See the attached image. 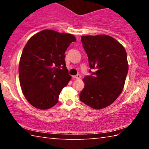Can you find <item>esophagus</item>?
<instances>
[{"label":"esophagus","instance_id":"1","mask_svg":"<svg viewBox=\"0 0 149 149\" xmlns=\"http://www.w3.org/2000/svg\"><path fill=\"white\" fill-rule=\"evenodd\" d=\"M81 75H79V74H77V75H75V76H74V78H75V79H79L80 78H81Z\"/></svg>","mask_w":149,"mask_h":149}]
</instances>
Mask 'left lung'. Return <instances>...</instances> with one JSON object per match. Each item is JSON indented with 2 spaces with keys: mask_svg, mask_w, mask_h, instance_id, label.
I'll use <instances>...</instances> for the list:
<instances>
[{
  "mask_svg": "<svg viewBox=\"0 0 149 149\" xmlns=\"http://www.w3.org/2000/svg\"><path fill=\"white\" fill-rule=\"evenodd\" d=\"M89 66L95 72L84 79L79 99L95 109L114 102L122 93L128 72L127 53L122 45L107 35L81 36Z\"/></svg>",
  "mask_w": 149,
  "mask_h": 149,
  "instance_id": "8db88e82",
  "label": "left lung"
}]
</instances>
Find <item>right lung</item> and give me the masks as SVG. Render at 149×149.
I'll return each mask as SVG.
<instances>
[{
    "instance_id": "obj_1",
    "label": "right lung",
    "mask_w": 149,
    "mask_h": 149,
    "mask_svg": "<svg viewBox=\"0 0 149 149\" xmlns=\"http://www.w3.org/2000/svg\"><path fill=\"white\" fill-rule=\"evenodd\" d=\"M75 41L74 35L50 29L27 41L20 58L19 77L22 93L33 107L47 110L58 102L62 89L71 79L65 52Z\"/></svg>"
}]
</instances>
